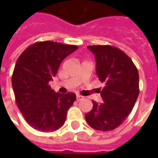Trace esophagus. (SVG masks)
Masks as SVG:
<instances>
[{
	"mask_svg": "<svg viewBox=\"0 0 158 158\" xmlns=\"http://www.w3.org/2000/svg\"><path fill=\"white\" fill-rule=\"evenodd\" d=\"M76 99L79 102V101H81V100L84 99V96H80V95H77V96H76Z\"/></svg>",
	"mask_w": 158,
	"mask_h": 158,
	"instance_id": "esophagus-1",
	"label": "esophagus"
}]
</instances>
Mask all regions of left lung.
<instances>
[{
	"mask_svg": "<svg viewBox=\"0 0 158 158\" xmlns=\"http://www.w3.org/2000/svg\"><path fill=\"white\" fill-rule=\"evenodd\" d=\"M95 55L96 74L105 87L101 91L104 102L92 101L93 107L85 114L91 128L110 131L118 128L135 104L139 96V73L132 60L112 45L87 46Z\"/></svg>",
	"mask_w": 158,
	"mask_h": 158,
	"instance_id": "obj_1",
	"label": "left lung"
}]
</instances>
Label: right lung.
I'll list each match as a JSON object with an SVG mask.
<instances>
[{
    "instance_id": "obj_1",
    "label": "right lung",
    "mask_w": 158,
    "mask_h": 158,
    "mask_svg": "<svg viewBox=\"0 0 158 158\" xmlns=\"http://www.w3.org/2000/svg\"><path fill=\"white\" fill-rule=\"evenodd\" d=\"M78 46L53 41L36 42L17 60L12 89L26 122L42 132H52L65 123L67 112L76 100L74 93H56L49 85L62 60Z\"/></svg>"
}]
</instances>
